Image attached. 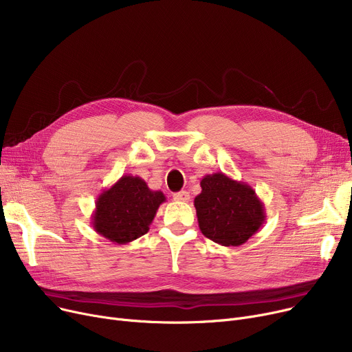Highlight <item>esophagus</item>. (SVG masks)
<instances>
[{
	"label": "esophagus",
	"mask_w": 352,
	"mask_h": 352,
	"mask_svg": "<svg viewBox=\"0 0 352 352\" xmlns=\"http://www.w3.org/2000/svg\"><path fill=\"white\" fill-rule=\"evenodd\" d=\"M175 201H179V202H187L190 199V194L187 191H179L177 194L173 195Z\"/></svg>",
	"instance_id": "obj_1"
}]
</instances>
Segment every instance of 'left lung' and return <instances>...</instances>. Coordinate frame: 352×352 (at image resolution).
Here are the masks:
<instances>
[{
    "label": "left lung",
    "mask_w": 352,
    "mask_h": 352,
    "mask_svg": "<svg viewBox=\"0 0 352 352\" xmlns=\"http://www.w3.org/2000/svg\"><path fill=\"white\" fill-rule=\"evenodd\" d=\"M201 192L194 199L201 232L224 247H238L261 228L265 221L264 202L247 182L224 173L201 179Z\"/></svg>",
    "instance_id": "1"
}]
</instances>
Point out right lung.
<instances>
[{
	"label": "right lung",
	"mask_w": 352,
	"mask_h": 352,
	"mask_svg": "<svg viewBox=\"0 0 352 352\" xmlns=\"http://www.w3.org/2000/svg\"><path fill=\"white\" fill-rule=\"evenodd\" d=\"M164 201L165 195L148 188L141 177L122 175L98 195L92 228L111 243L128 244L148 232Z\"/></svg>",
	"instance_id": "obj_1"
}]
</instances>
